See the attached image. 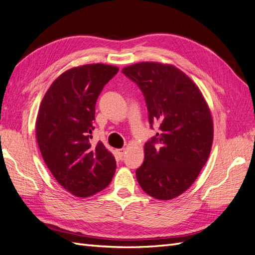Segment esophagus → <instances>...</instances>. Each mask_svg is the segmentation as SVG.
<instances>
[{
	"label": "esophagus",
	"instance_id": "34e87169",
	"mask_svg": "<svg viewBox=\"0 0 255 255\" xmlns=\"http://www.w3.org/2000/svg\"><path fill=\"white\" fill-rule=\"evenodd\" d=\"M115 152H116L117 157H119L120 159H122L123 156H124V153H125V148H119V149H116Z\"/></svg>",
	"mask_w": 255,
	"mask_h": 255
}]
</instances>
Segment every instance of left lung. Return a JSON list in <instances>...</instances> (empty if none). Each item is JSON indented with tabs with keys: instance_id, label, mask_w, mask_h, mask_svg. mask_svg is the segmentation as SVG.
Segmentation results:
<instances>
[{
	"instance_id": "left-lung-1",
	"label": "left lung",
	"mask_w": 255,
	"mask_h": 255,
	"mask_svg": "<svg viewBox=\"0 0 255 255\" xmlns=\"http://www.w3.org/2000/svg\"><path fill=\"white\" fill-rule=\"evenodd\" d=\"M144 95L148 121L158 132L144 145L135 175L142 190L159 200L178 197L197 179L211 152L210 109L190 77L172 64L139 62L123 69Z\"/></svg>"
}]
</instances>
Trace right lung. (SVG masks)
Returning a JSON list of instances; mask_svg holds the SVG:
<instances>
[{
  "mask_svg": "<svg viewBox=\"0 0 255 255\" xmlns=\"http://www.w3.org/2000/svg\"><path fill=\"white\" fill-rule=\"evenodd\" d=\"M119 68L93 63L69 69L50 85L36 117V141L45 164L64 190L89 197L106 188L116 169L102 142L91 145L98 97Z\"/></svg>",
  "mask_w": 255,
  "mask_h": 255,
  "instance_id": "obj_1",
  "label": "right lung"
}]
</instances>
